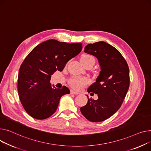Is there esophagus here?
Segmentation results:
<instances>
[{
  "label": "esophagus",
  "instance_id": "1",
  "mask_svg": "<svg viewBox=\"0 0 151 151\" xmlns=\"http://www.w3.org/2000/svg\"><path fill=\"white\" fill-rule=\"evenodd\" d=\"M70 93L71 94H76V95H77V94H79L78 92H77V91H74V90H70Z\"/></svg>",
  "mask_w": 151,
  "mask_h": 151
}]
</instances>
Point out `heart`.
<instances>
[{
  "instance_id": "obj_1",
  "label": "heart",
  "mask_w": 151,
  "mask_h": 151,
  "mask_svg": "<svg viewBox=\"0 0 151 151\" xmlns=\"http://www.w3.org/2000/svg\"><path fill=\"white\" fill-rule=\"evenodd\" d=\"M81 62L82 64L85 66V65L93 63L94 64L95 63V59L94 58L90 55L88 54H83L81 56ZM90 81L89 79L85 77H78V76H74L70 78L69 80V83L73 88L76 90H81L88 84H89Z\"/></svg>"
}]
</instances>
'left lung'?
<instances>
[{
	"label": "left lung",
	"instance_id": "obj_1",
	"mask_svg": "<svg viewBox=\"0 0 151 151\" xmlns=\"http://www.w3.org/2000/svg\"><path fill=\"white\" fill-rule=\"evenodd\" d=\"M84 52L98 59L101 70L96 82L88 89L89 93L97 94L98 99L87 96L88 102L81 111L88 121L101 122L121 107L129 88V68L121 53L105 42L88 44Z\"/></svg>",
	"mask_w": 151,
	"mask_h": 151
}]
</instances>
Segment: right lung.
Listing matches in <instances>:
<instances>
[{
  "mask_svg": "<svg viewBox=\"0 0 151 151\" xmlns=\"http://www.w3.org/2000/svg\"><path fill=\"white\" fill-rule=\"evenodd\" d=\"M82 44H69L55 40L35 47L22 63L17 78V91L24 110L30 116L44 119L58 107L61 97L69 94V88H53L51 75L62 71L67 62L82 50Z\"/></svg>",
  "mask_w": 151,
  "mask_h": 151,
  "instance_id": "1",
  "label": "right lung"
}]
</instances>
